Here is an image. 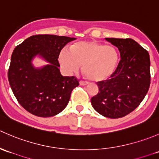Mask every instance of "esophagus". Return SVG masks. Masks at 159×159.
I'll return each instance as SVG.
<instances>
[{
  "label": "esophagus",
  "mask_w": 159,
  "mask_h": 159,
  "mask_svg": "<svg viewBox=\"0 0 159 159\" xmlns=\"http://www.w3.org/2000/svg\"><path fill=\"white\" fill-rule=\"evenodd\" d=\"M79 84H81V85H86V84H87L88 83L85 82V81H79Z\"/></svg>",
  "instance_id": "esophagus-1"
}]
</instances>
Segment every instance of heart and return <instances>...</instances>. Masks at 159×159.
Masks as SVG:
<instances>
[{
  "label": "heart",
  "instance_id": "b5f03b06",
  "mask_svg": "<svg viewBox=\"0 0 159 159\" xmlns=\"http://www.w3.org/2000/svg\"><path fill=\"white\" fill-rule=\"evenodd\" d=\"M120 61V54L114 46L96 41H78L64 48L58 54V62L68 74L77 73L83 65L84 75L91 81L100 82L115 74Z\"/></svg>",
  "mask_w": 159,
  "mask_h": 159
}]
</instances>
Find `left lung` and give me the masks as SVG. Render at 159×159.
<instances>
[{"label":"left lung","mask_w":159,"mask_h":159,"mask_svg":"<svg viewBox=\"0 0 159 159\" xmlns=\"http://www.w3.org/2000/svg\"><path fill=\"white\" fill-rule=\"evenodd\" d=\"M119 50L121 60L110 79L97 82L99 92L91 98L93 108L103 116L122 118L133 111L150 86L148 51L131 38H105Z\"/></svg>","instance_id":"8db88e82"}]
</instances>
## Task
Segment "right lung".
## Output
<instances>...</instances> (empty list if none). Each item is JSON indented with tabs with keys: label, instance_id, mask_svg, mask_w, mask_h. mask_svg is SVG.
Instances as JSON below:
<instances>
[{
	"label": "right lung",
	"instance_id": "add662e5",
	"mask_svg": "<svg viewBox=\"0 0 159 159\" xmlns=\"http://www.w3.org/2000/svg\"><path fill=\"white\" fill-rule=\"evenodd\" d=\"M76 38L52 34L30 36L12 53L7 76L14 96L32 115L51 117L62 111L70 100L71 91L79 85L75 76H62L58 54ZM38 54L49 65L35 69L32 59Z\"/></svg>",
	"mask_w": 159,
	"mask_h": 159
}]
</instances>
